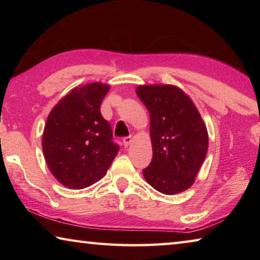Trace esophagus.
Instances as JSON below:
<instances>
[{
	"label": "esophagus",
	"instance_id": "esophagus-1",
	"mask_svg": "<svg viewBox=\"0 0 260 260\" xmlns=\"http://www.w3.org/2000/svg\"><path fill=\"white\" fill-rule=\"evenodd\" d=\"M131 142H132L131 136H125V138L122 139V143H124V147H128Z\"/></svg>",
	"mask_w": 260,
	"mask_h": 260
}]
</instances>
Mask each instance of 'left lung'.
Returning a JSON list of instances; mask_svg holds the SVG:
<instances>
[{"label":"left lung","mask_w":260,"mask_h":260,"mask_svg":"<svg viewBox=\"0 0 260 260\" xmlns=\"http://www.w3.org/2000/svg\"><path fill=\"white\" fill-rule=\"evenodd\" d=\"M136 94L150 114L152 159L143 177L165 195L184 191L195 181L208 152L204 121L178 87L140 86Z\"/></svg>","instance_id":"left-lung-1"}]
</instances>
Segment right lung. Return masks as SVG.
<instances>
[{"mask_svg": "<svg viewBox=\"0 0 260 260\" xmlns=\"http://www.w3.org/2000/svg\"><path fill=\"white\" fill-rule=\"evenodd\" d=\"M109 86L100 82L74 88L51 110L42 150L54 177L71 189L102 179L119 150L112 128L101 113Z\"/></svg>", "mask_w": 260, "mask_h": 260, "instance_id": "add662e5", "label": "right lung"}]
</instances>
